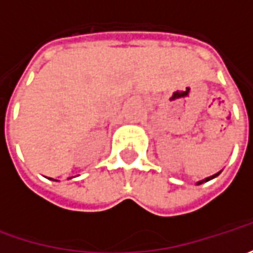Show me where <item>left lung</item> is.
Returning a JSON list of instances; mask_svg holds the SVG:
<instances>
[{"mask_svg": "<svg viewBox=\"0 0 253 253\" xmlns=\"http://www.w3.org/2000/svg\"><path fill=\"white\" fill-rule=\"evenodd\" d=\"M215 176H217V174H214V176H211V177H207V179L204 180V181H209V180H211V179H214V177H215ZM201 183H203V181H200L199 184H201Z\"/></svg>", "mask_w": 253, "mask_h": 253, "instance_id": "1", "label": "left lung"}]
</instances>
